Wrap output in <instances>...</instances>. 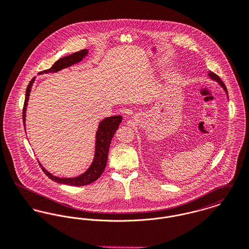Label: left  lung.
Segmentation results:
<instances>
[{
  "instance_id": "obj_1",
  "label": "left lung",
  "mask_w": 249,
  "mask_h": 249,
  "mask_svg": "<svg viewBox=\"0 0 249 249\" xmlns=\"http://www.w3.org/2000/svg\"><path fill=\"white\" fill-rule=\"evenodd\" d=\"M208 76H209L212 80H215V81H217L218 83L220 84L221 88L224 89V91H225V92H226V94H227V89H226L225 85L223 84V82L221 80V78H220L217 74H215V73H214V72H212V71H209V72H208ZM227 96H228V95H227Z\"/></svg>"
}]
</instances>
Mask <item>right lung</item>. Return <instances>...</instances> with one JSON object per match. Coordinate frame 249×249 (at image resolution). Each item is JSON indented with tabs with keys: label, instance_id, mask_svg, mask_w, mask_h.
Instances as JSON below:
<instances>
[{
	"label": "right lung",
	"instance_id": "right-lung-1",
	"mask_svg": "<svg viewBox=\"0 0 249 249\" xmlns=\"http://www.w3.org/2000/svg\"><path fill=\"white\" fill-rule=\"evenodd\" d=\"M89 52L88 50H83L77 53H74L69 56H65L58 61H56L53 66L46 71H40V74L44 73H50V72H57L63 69L69 68L74 64L79 63L82 61L86 56L88 55ZM35 77L31 79V81L28 84L26 91V98L24 103V109H23V121H24V127L26 131V113H27V106H28V98L31 90L32 84L34 83ZM122 121L121 115H114L104 118L102 121H100L98 125V129L96 131L95 136V151H94V158L91 162V164L87 169V171L82 175L74 178H59L52 175L50 172H48L42 164L39 162L43 172L53 181L71 185V186H84L88 185L93 181H95L103 173L105 170V167L108 161V153L109 148L111 144L112 137L114 136L116 130L119 127V124Z\"/></svg>",
	"mask_w": 249,
	"mask_h": 249
}]
</instances>
